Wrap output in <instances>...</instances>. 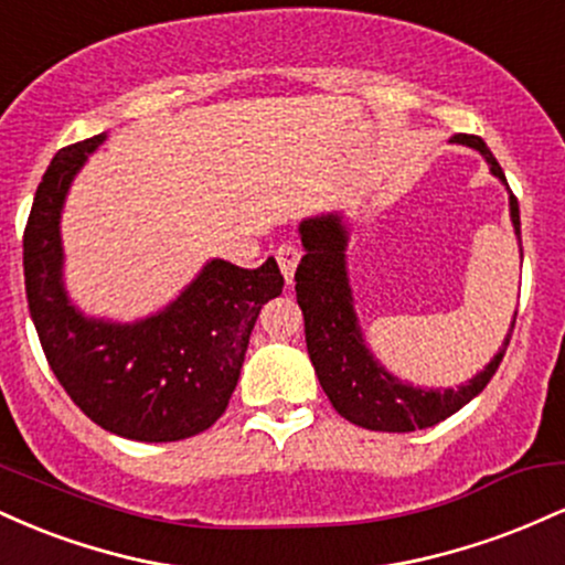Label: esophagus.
I'll return each mask as SVG.
<instances>
[{
    "label": "esophagus",
    "instance_id": "34e87169",
    "mask_svg": "<svg viewBox=\"0 0 565 565\" xmlns=\"http://www.w3.org/2000/svg\"><path fill=\"white\" fill-rule=\"evenodd\" d=\"M300 255H302V252L297 249L295 244H281L276 249L278 268H281V274H284V278H287V284H291V278H295V270H297V263H300Z\"/></svg>",
    "mask_w": 565,
    "mask_h": 565
}]
</instances>
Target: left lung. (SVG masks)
<instances>
[{
  "label": "left lung",
  "instance_id": "8db88e82",
  "mask_svg": "<svg viewBox=\"0 0 565 565\" xmlns=\"http://www.w3.org/2000/svg\"><path fill=\"white\" fill-rule=\"evenodd\" d=\"M454 142L476 148L489 161L491 172L508 185L502 167L494 153L486 148L478 135H454ZM510 191V185H508ZM510 217L515 228L518 244H521V212L518 199L510 191ZM300 236L305 255L295 274L297 302L302 308L305 319V342H308L310 361L323 393L329 395L332 406L348 423L366 427V430L382 433H412L433 427L470 404L478 393L489 385L499 364L504 359V350L510 345L515 316H512L510 332L504 337L499 353L491 364L476 374L468 385L446 387V391H425L414 387L385 372V366L369 353L364 334H361L359 319L353 310V295H350L348 270H345V246L348 231L340 215L310 217L300 225ZM523 252V249H521Z\"/></svg>",
  "mask_w": 565,
  "mask_h": 565
}]
</instances>
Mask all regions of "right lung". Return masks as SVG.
Listing matches in <instances>:
<instances>
[{"label":"right lung","instance_id":"obj_1","mask_svg":"<svg viewBox=\"0 0 565 565\" xmlns=\"http://www.w3.org/2000/svg\"><path fill=\"white\" fill-rule=\"evenodd\" d=\"M106 135L61 148L23 231V276L39 342L63 391L103 430L167 444L223 417L260 308L281 295L274 257L246 270L212 260L151 319H87L63 289L61 210L74 174Z\"/></svg>","mask_w":565,"mask_h":565}]
</instances>
